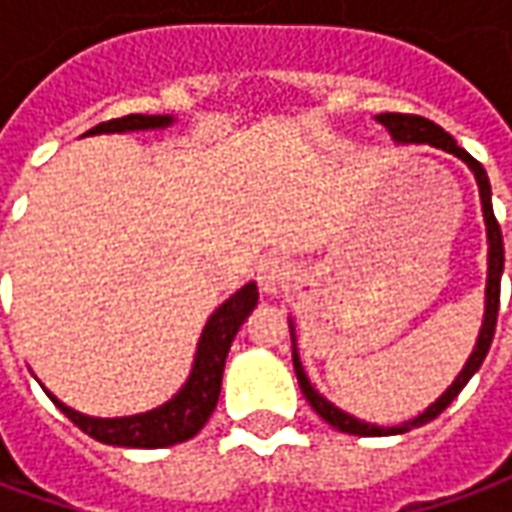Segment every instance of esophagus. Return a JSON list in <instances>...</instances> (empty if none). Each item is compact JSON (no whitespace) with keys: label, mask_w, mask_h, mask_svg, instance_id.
I'll return each mask as SVG.
<instances>
[{"label":"esophagus","mask_w":512,"mask_h":512,"mask_svg":"<svg viewBox=\"0 0 512 512\" xmlns=\"http://www.w3.org/2000/svg\"><path fill=\"white\" fill-rule=\"evenodd\" d=\"M288 279L290 266L285 260H279V257H268V260H263L260 268H257V285H260V290L268 293V296H277L279 290L288 285Z\"/></svg>","instance_id":"obj_1"}]
</instances>
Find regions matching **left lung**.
I'll use <instances>...</instances> for the list:
<instances>
[{
  "mask_svg": "<svg viewBox=\"0 0 512 512\" xmlns=\"http://www.w3.org/2000/svg\"><path fill=\"white\" fill-rule=\"evenodd\" d=\"M378 123H384L389 128V134L395 136V142H417V145H433L439 147V150H447L452 156H458L461 161L469 164V169L474 172V178H477V186H480V200H483V216H485V227H488V288H485V321L483 329H480V337H477V345H474L472 356H469V362L461 370V376L452 381V386L444 392V395L428 406L417 419H411L406 425H400V428H378V425H370V422H359L351 414H345L337 406H332L329 400L323 395H318L312 384L304 376V367L299 362V354H296V348H293V367H296V378H299V386L304 397L310 400V406L321 414L332 428L343 430V433H354V436H395V433H406L411 428H419V425H425L430 419H436L444 411V408L450 406L452 400L458 397L466 381L480 370L483 365L485 354H488V348H491V340H494L496 332V315H499V279H502V268H505V244H502V230H499V222H496L494 216V205H491V183H488V175H485L483 164L477 161L474 156H469L463 147L455 145V139H452L444 128H439L436 123H430L425 117L419 115H403V112H384V115L376 117Z\"/></svg>",
  "mask_w": 512,
  "mask_h": 512,
  "instance_id": "8db88e82",
  "label": "left lung"
}]
</instances>
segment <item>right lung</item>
I'll list each match as a JSON object with an SVG mask.
<instances>
[{
    "label": "right lung",
    "mask_w": 512,
    "mask_h": 512,
    "mask_svg": "<svg viewBox=\"0 0 512 512\" xmlns=\"http://www.w3.org/2000/svg\"><path fill=\"white\" fill-rule=\"evenodd\" d=\"M172 123L167 115H126L106 120L90 128L87 134H112V131H145V128H164ZM257 304V285L249 282L238 290L235 296L224 301L219 310L213 312L211 321L202 329L200 345H197V356H194V367L186 386L169 403L161 408H153L147 414H136V417H120V419H95L84 417L79 411H73L57 397L54 406L60 408L65 417L71 419L76 428H82L87 436L104 444H115V447H142V450H156V447H169V444H180V441L197 436L200 428L208 422V417L216 408L219 400V389H222V373L227 351L233 345L235 332L241 329L246 315L255 310Z\"/></svg>",
    "instance_id": "1"
}]
</instances>
